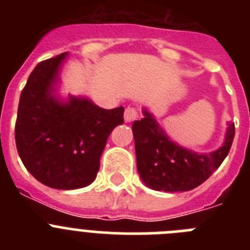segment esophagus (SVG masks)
I'll use <instances>...</instances> for the list:
<instances>
[{"mask_svg":"<svg viewBox=\"0 0 250 250\" xmlns=\"http://www.w3.org/2000/svg\"><path fill=\"white\" fill-rule=\"evenodd\" d=\"M124 119H125L126 123H131V121H134L135 119H138V110H136V107H132V106L126 107L125 115H124Z\"/></svg>","mask_w":250,"mask_h":250,"instance_id":"obj_1","label":"esophagus"}]
</instances>
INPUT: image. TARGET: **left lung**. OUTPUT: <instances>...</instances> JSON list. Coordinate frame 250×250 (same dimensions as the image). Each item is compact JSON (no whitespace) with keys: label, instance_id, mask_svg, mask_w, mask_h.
<instances>
[{"label":"left lung","instance_id":"1","mask_svg":"<svg viewBox=\"0 0 250 250\" xmlns=\"http://www.w3.org/2000/svg\"><path fill=\"white\" fill-rule=\"evenodd\" d=\"M234 132V123H229L223 146L209 154H198L173 143L144 110V118L132 124L139 174L154 190H191L220 167L233 144Z\"/></svg>","mask_w":250,"mask_h":250}]
</instances>
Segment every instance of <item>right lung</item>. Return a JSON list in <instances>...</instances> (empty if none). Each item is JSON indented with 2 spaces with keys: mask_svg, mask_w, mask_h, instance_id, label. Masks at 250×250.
Listing matches in <instances>:
<instances>
[{
  "mask_svg": "<svg viewBox=\"0 0 250 250\" xmlns=\"http://www.w3.org/2000/svg\"><path fill=\"white\" fill-rule=\"evenodd\" d=\"M67 52L37 63L20 96L15 125L19 155L40 183L54 189L89 185L124 107L101 109L87 99H55L54 85Z\"/></svg>",
  "mask_w": 250,
  "mask_h": 250,
  "instance_id": "1",
  "label": "right lung"
}]
</instances>
